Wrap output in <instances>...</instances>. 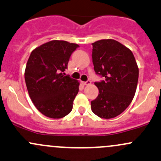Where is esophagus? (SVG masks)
I'll return each mask as SVG.
<instances>
[{
    "label": "esophagus",
    "instance_id": "1",
    "mask_svg": "<svg viewBox=\"0 0 161 161\" xmlns=\"http://www.w3.org/2000/svg\"><path fill=\"white\" fill-rule=\"evenodd\" d=\"M91 84V80H87V81H85V82H84V81H83V82H82L83 85H85V86L90 85V84Z\"/></svg>",
    "mask_w": 161,
    "mask_h": 161
}]
</instances>
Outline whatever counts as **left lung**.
Instances as JSON below:
<instances>
[{"label": "left lung", "mask_w": 161, "mask_h": 161, "mask_svg": "<svg viewBox=\"0 0 161 161\" xmlns=\"http://www.w3.org/2000/svg\"><path fill=\"white\" fill-rule=\"evenodd\" d=\"M92 45L94 69L105 80L94 83L99 94L91 101V110L101 118H114L123 113L132 101L139 69L132 51L118 41L103 39Z\"/></svg>", "instance_id": "left-lung-1"}]
</instances>
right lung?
Returning a JSON list of instances; mask_svg holds the SVG:
<instances>
[{"label": "right lung", "instance_id": "right-lung-1", "mask_svg": "<svg viewBox=\"0 0 161 161\" xmlns=\"http://www.w3.org/2000/svg\"><path fill=\"white\" fill-rule=\"evenodd\" d=\"M79 45L51 41L33 50L25 78L29 96L37 110L50 118H62L73 108L80 83L64 71L71 53Z\"/></svg>", "mask_w": 161, "mask_h": 161}]
</instances>
